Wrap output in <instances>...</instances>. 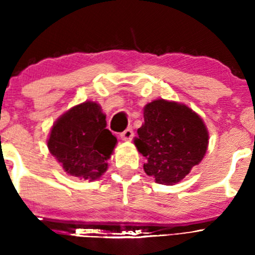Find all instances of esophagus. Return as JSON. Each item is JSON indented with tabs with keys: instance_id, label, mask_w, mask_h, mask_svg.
Segmentation results:
<instances>
[{
	"instance_id": "esophagus-1",
	"label": "esophagus",
	"mask_w": 255,
	"mask_h": 255,
	"mask_svg": "<svg viewBox=\"0 0 255 255\" xmlns=\"http://www.w3.org/2000/svg\"><path fill=\"white\" fill-rule=\"evenodd\" d=\"M120 135L123 140H130L133 138V135H134V132H133L132 128H127V129L123 130Z\"/></svg>"
}]
</instances>
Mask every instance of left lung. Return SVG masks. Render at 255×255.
I'll use <instances>...</instances> for the list:
<instances>
[{
  "mask_svg": "<svg viewBox=\"0 0 255 255\" xmlns=\"http://www.w3.org/2000/svg\"><path fill=\"white\" fill-rule=\"evenodd\" d=\"M134 144L145 156L143 168L158 184L184 179L206 154L208 133L199 115L185 105L155 100L144 107V125Z\"/></svg>",
  "mask_w": 255,
  "mask_h": 255,
  "instance_id": "obj_1",
  "label": "left lung"
}]
</instances>
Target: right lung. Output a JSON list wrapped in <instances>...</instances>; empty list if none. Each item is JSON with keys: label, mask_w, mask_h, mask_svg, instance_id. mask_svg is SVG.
Listing matches in <instances>:
<instances>
[{"label": "right lung", "mask_w": 255, "mask_h": 255, "mask_svg": "<svg viewBox=\"0 0 255 255\" xmlns=\"http://www.w3.org/2000/svg\"><path fill=\"white\" fill-rule=\"evenodd\" d=\"M117 139L106 128V116L95 102L64 113L53 126L48 148L68 174L96 180L107 170Z\"/></svg>", "instance_id": "right-lung-1"}]
</instances>
